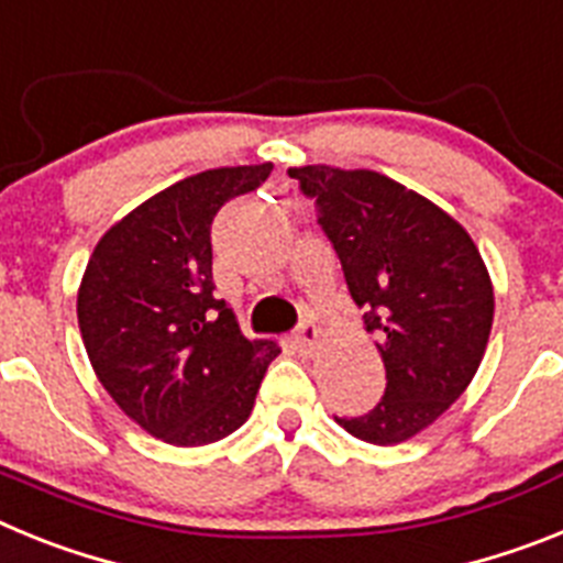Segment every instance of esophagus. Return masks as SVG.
<instances>
[{
  "mask_svg": "<svg viewBox=\"0 0 563 563\" xmlns=\"http://www.w3.org/2000/svg\"><path fill=\"white\" fill-rule=\"evenodd\" d=\"M295 345L300 354L311 356L317 349H320V331H317V325L311 320H302L300 329L295 331Z\"/></svg>",
  "mask_w": 563,
  "mask_h": 563,
  "instance_id": "obj_1",
  "label": "esophagus"
}]
</instances>
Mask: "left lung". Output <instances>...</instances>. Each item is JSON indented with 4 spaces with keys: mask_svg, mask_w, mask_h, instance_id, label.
Instances as JSON below:
<instances>
[{
    "mask_svg": "<svg viewBox=\"0 0 563 563\" xmlns=\"http://www.w3.org/2000/svg\"><path fill=\"white\" fill-rule=\"evenodd\" d=\"M385 363V397L336 422L371 444H397L437 422L476 376L493 325V283L471 234L437 203L371 169H288Z\"/></svg>",
    "mask_w": 563,
    "mask_h": 563,
    "instance_id": "left-lung-1",
    "label": "left lung"
}]
</instances>
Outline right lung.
Returning <instances> with one entry per match:
<instances>
[{
    "instance_id": "1",
    "label": "right lung",
    "mask_w": 563,
    "mask_h": 563,
    "mask_svg": "<svg viewBox=\"0 0 563 563\" xmlns=\"http://www.w3.org/2000/svg\"><path fill=\"white\" fill-rule=\"evenodd\" d=\"M272 164L221 166L184 178L121 218L92 249L78 288V329L92 371L126 417L178 448L241 428L272 340H246L214 300L212 221L254 192Z\"/></svg>"
}]
</instances>
